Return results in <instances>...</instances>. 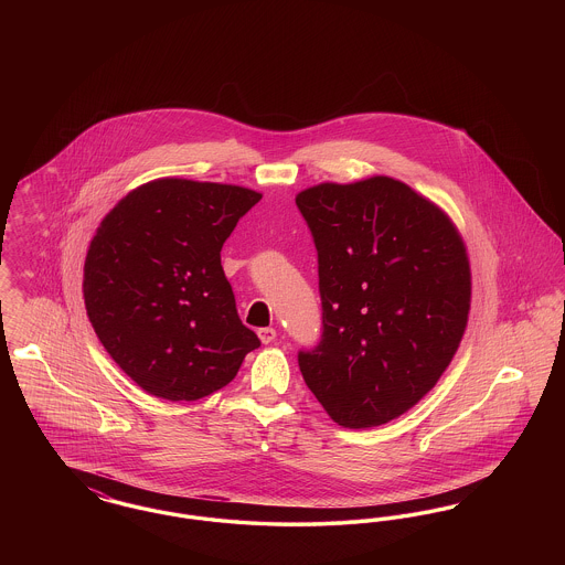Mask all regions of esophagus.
<instances>
[{
	"mask_svg": "<svg viewBox=\"0 0 565 565\" xmlns=\"http://www.w3.org/2000/svg\"><path fill=\"white\" fill-rule=\"evenodd\" d=\"M275 337H277V332H275L273 328H260V330H258V339H260L265 345L273 343Z\"/></svg>",
	"mask_w": 565,
	"mask_h": 565,
	"instance_id": "1",
	"label": "esophagus"
}]
</instances>
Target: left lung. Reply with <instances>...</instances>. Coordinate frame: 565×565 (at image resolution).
Wrapping results in <instances>:
<instances>
[{"mask_svg":"<svg viewBox=\"0 0 565 565\" xmlns=\"http://www.w3.org/2000/svg\"><path fill=\"white\" fill-rule=\"evenodd\" d=\"M318 249L322 341L298 351L307 387L343 428L419 403L447 371L470 311L466 245L430 199L375 175L296 194Z\"/></svg>","mask_w":565,"mask_h":565,"instance_id":"obj_1","label":"left lung"}]
</instances>
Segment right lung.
Listing matches in <instances>:
<instances>
[{"label": "right lung", "instance_id": "obj_1", "mask_svg": "<svg viewBox=\"0 0 565 565\" xmlns=\"http://www.w3.org/2000/svg\"><path fill=\"white\" fill-rule=\"evenodd\" d=\"M256 190L161 178L109 212L84 260V305L111 360L148 394L199 401L260 348L237 316L220 252Z\"/></svg>", "mask_w": 565, "mask_h": 565}]
</instances>
